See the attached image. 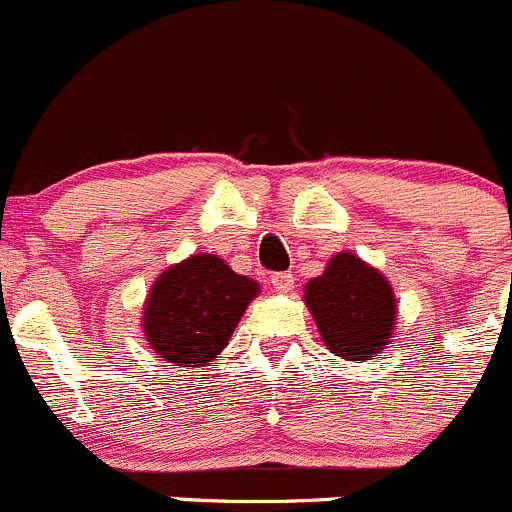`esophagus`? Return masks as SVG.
Listing matches in <instances>:
<instances>
[{
  "instance_id": "esophagus-1",
  "label": "esophagus",
  "mask_w": 512,
  "mask_h": 512,
  "mask_svg": "<svg viewBox=\"0 0 512 512\" xmlns=\"http://www.w3.org/2000/svg\"><path fill=\"white\" fill-rule=\"evenodd\" d=\"M293 281H296V278H293V273H273V276H271L273 291H278V293L291 291Z\"/></svg>"
}]
</instances>
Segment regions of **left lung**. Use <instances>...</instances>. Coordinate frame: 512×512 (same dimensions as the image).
<instances>
[{"label": "left lung", "instance_id": "left-lung-1", "mask_svg": "<svg viewBox=\"0 0 512 512\" xmlns=\"http://www.w3.org/2000/svg\"><path fill=\"white\" fill-rule=\"evenodd\" d=\"M303 301L328 351L346 361H371L391 343L398 313L391 281L351 251L331 256L303 286Z\"/></svg>", "mask_w": 512, "mask_h": 512}]
</instances>
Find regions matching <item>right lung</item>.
Instances as JSON below:
<instances>
[{"label":"right lung","instance_id":"1","mask_svg":"<svg viewBox=\"0 0 512 512\" xmlns=\"http://www.w3.org/2000/svg\"><path fill=\"white\" fill-rule=\"evenodd\" d=\"M261 286L224 258L194 254L164 268L151 283L141 331L156 358L174 366H206L229 346L234 328Z\"/></svg>","mask_w":512,"mask_h":512}]
</instances>
